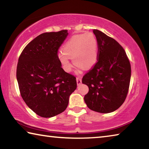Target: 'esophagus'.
I'll return each instance as SVG.
<instances>
[{"label":"esophagus","mask_w":149,"mask_h":149,"mask_svg":"<svg viewBox=\"0 0 149 149\" xmlns=\"http://www.w3.org/2000/svg\"><path fill=\"white\" fill-rule=\"evenodd\" d=\"M76 81H77V84L78 85H79L80 84H81V79L80 77H77L76 78Z\"/></svg>","instance_id":"esophagus-1"}]
</instances>
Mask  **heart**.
I'll return each mask as SVG.
<instances>
[{
    "label": "heart",
    "instance_id": "1",
    "mask_svg": "<svg viewBox=\"0 0 149 149\" xmlns=\"http://www.w3.org/2000/svg\"><path fill=\"white\" fill-rule=\"evenodd\" d=\"M62 52L58 54V58L66 72L71 71L73 66L70 58L79 68L89 69L97 61V40L91 32L75 35L64 44Z\"/></svg>",
    "mask_w": 149,
    "mask_h": 149
}]
</instances>
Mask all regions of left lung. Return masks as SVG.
<instances>
[{
	"label": "left lung",
	"instance_id": "left-lung-1",
	"mask_svg": "<svg viewBox=\"0 0 149 149\" xmlns=\"http://www.w3.org/2000/svg\"><path fill=\"white\" fill-rule=\"evenodd\" d=\"M98 42L97 62L82 78L89 87L84 100L89 109L110 113L124 102L129 91L131 64L125 50L112 37L93 30Z\"/></svg>",
	"mask_w": 149,
	"mask_h": 149
}]
</instances>
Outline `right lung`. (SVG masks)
Masks as SVG:
<instances>
[{"label":"right lung","instance_id":"1","mask_svg":"<svg viewBox=\"0 0 149 149\" xmlns=\"http://www.w3.org/2000/svg\"><path fill=\"white\" fill-rule=\"evenodd\" d=\"M68 30L44 33L27 45L19 57L16 77L22 99L35 114L51 118L66 109L76 78L65 72L58 56Z\"/></svg>","mask_w":149,"mask_h":149}]
</instances>
